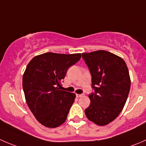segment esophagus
Instances as JSON below:
<instances>
[{"mask_svg": "<svg viewBox=\"0 0 146 146\" xmlns=\"http://www.w3.org/2000/svg\"><path fill=\"white\" fill-rule=\"evenodd\" d=\"M84 95V94H76V96L77 98H82V97H83Z\"/></svg>", "mask_w": 146, "mask_h": 146, "instance_id": "34e87169", "label": "esophagus"}]
</instances>
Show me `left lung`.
<instances>
[{"mask_svg": "<svg viewBox=\"0 0 146 146\" xmlns=\"http://www.w3.org/2000/svg\"><path fill=\"white\" fill-rule=\"evenodd\" d=\"M92 76L95 93L90 94L87 118L98 126L115 119L124 108L131 86L129 70L124 60L106 50L82 53Z\"/></svg>", "mask_w": 146, "mask_h": 146, "instance_id": "obj_1", "label": "left lung"}]
</instances>
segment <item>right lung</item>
<instances>
[{"label": "right lung", "mask_w": 146, "mask_h": 146, "mask_svg": "<svg viewBox=\"0 0 146 146\" xmlns=\"http://www.w3.org/2000/svg\"><path fill=\"white\" fill-rule=\"evenodd\" d=\"M81 57V53L46 52L34 57L27 66L22 77L25 99L42 125L56 128L67 119L76 95L60 87L69 67Z\"/></svg>", "instance_id": "1"}]
</instances>
